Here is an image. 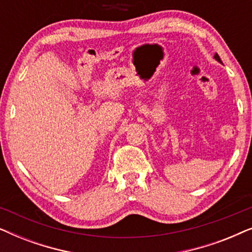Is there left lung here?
I'll return each mask as SVG.
<instances>
[{"label": "left lung", "mask_w": 252, "mask_h": 252, "mask_svg": "<svg viewBox=\"0 0 252 252\" xmlns=\"http://www.w3.org/2000/svg\"><path fill=\"white\" fill-rule=\"evenodd\" d=\"M213 58H215V60L217 61V62H219L220 64H222V62H221V60H220V57H219V55L218 54H215V56H213Z\"/></svg>", "instance_id": "left-lung-1"}]
</instances>
